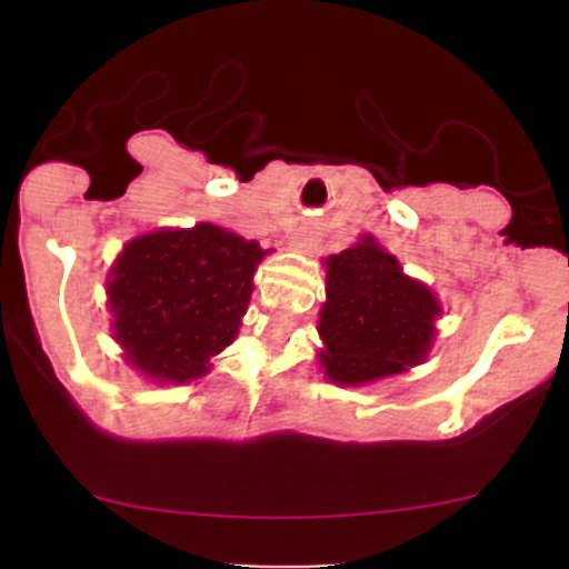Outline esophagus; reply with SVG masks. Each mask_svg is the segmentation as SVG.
I'll list each match as a JSON object with an SVG mask.
<instances>
[{
    "label": "esophagus",
    "instance_id": "obj_1",
    "mask_svg": "<svg viewBox=\"0 0 569 569\" xmlns=\"http://www.w3.org/2000/svg\"><path fill=\"white\" fill-rule=\"evenodd\" d=\"M317 244H319V233L313 231L311 226L300 228V231L291 237V250H297V252H313L317 250Z\"/></svg>",
    "mask_w": 569,
    "mask_h": 569
}]
</instances>
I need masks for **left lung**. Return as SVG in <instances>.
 Instances as JSON below:
<instances>
[{
    "label": "left lung",
    "mask_w": 569,
    "mask_h": 569,
    "mask_svg": "<svg viewBox=\"0 0 569 569\" xmlns=\"http://www.w3.org/2000/svg\"><path fill=\"white\" fill-rule=\"evenodd\" d=\"M327 300L319 311V366L332 386H369L429 358L438 295L401 269L371 233L325 258Z\"/></svg>",
    "instance_id": "1"
}]
</instances>
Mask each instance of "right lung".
Returning a JSON list of instances; mask_svg holds the SVG:
<instances>
[{"label":"right lung","mask_w":569,"mask_h":569,"mask_svg":"<svg viewBox=\"0 0 569 569\" xmlns=\"http://www.w3.org/2000/svg\"><path fill=\"white\" fill-rule=\"evenodd\" d=\"M267 252L214 222L126 242L107 278L112 338L126 363L159 386L209 375L211 358L239 336Z\"/></svg>","instance_id":"obj_1"}]
</instances>
